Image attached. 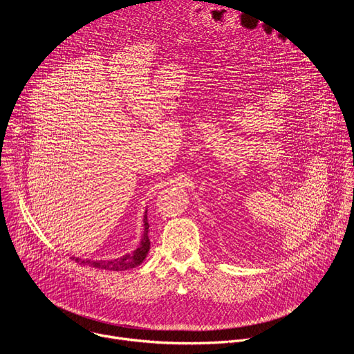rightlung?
<instances>
[{"label": "right lung", "mask_w": 354, "mask_h": 354, "mask_svg": "<svg viewBox=\"0 0 354 354\" xmlns=\"http://www.w3.org/2000/svg\"><path fill=\"white\" fill-rule=\"evenodd\" d=\"M148 220L147 216H144V234H142V239L140 246L133 252V254H127L122 258L113 259V261H82V259H75V262H78L80 265L84 266H91V268H97V269H104V270H113V272H122V270H127V269H133L136 266H138L140 263H142V261L147 258V254L149 250V238H148Z\"/></svg>", "instance_id": "right-lung-1"}]
</instances>
